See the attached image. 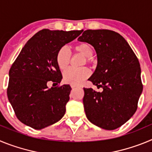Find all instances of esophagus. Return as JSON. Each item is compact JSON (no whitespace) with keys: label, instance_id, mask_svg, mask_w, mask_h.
I'll return each mask as SVG.
<instances>
[{"label":"esophagus","instance_id":"34e87169","mask_svg":"<svg viewBox=\"0 0 152 152\" xmlns=\"http://www.w3.org/2000/svg\"><path fill=\"white\" fill-rule=\"evenodd\" d=\"M77 88V86H75V85L72 86V88H73V89L74 88Z\"/></svg>","mask_w":152,"mask_h":152}]
</instances>
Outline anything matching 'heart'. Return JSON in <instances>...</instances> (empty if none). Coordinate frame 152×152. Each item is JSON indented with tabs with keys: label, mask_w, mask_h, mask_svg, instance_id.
Segmentation results:
<instances>
[{
	"label": "heart",
	"mask_w": 152,
	"mask_h": 152,
	"mask_svg": "<svg viewBox=\"0 0 152 152\" xmlns=\"http://www.w3.org/2000/svg\"><path fill=\"white\" fill-rule=\"evenodd\" d=\"M73 51L75 53L80 54L84 56L86 62L90 64L91 62V57L93 56L92 47L87 42H80L73 46ZM69 52L68 49L62 47L58 49L56 54V60L58 67L60 70L64 71L68 68L70 62ZM90 76V71L87 68H82L80 69H68L63 75L64 81L67 84L72 85H80Z\"/></svg>",
	"instance_id": "b5f03b06"
}]
</instances>
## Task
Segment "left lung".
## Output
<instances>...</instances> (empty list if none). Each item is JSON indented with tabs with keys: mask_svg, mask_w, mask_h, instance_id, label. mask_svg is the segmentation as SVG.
<instances>
[{
	"mask_svg": "<svg viewBox=\"0 0 152 152\" xmlns=\"http://www.w3.org/2000/svg\"><path fill=\"white\" fill-rule=\"evenodd\" d=\"M78 41L94 47L97 66L88 80L102 92L84 88L86 116L100 128L113 130L123 126L138 108L143 85L139 59L118 33L109 29H88Z\"/></svg>",
	"mask_w": 152,
	"mask_h": 152,
	"instance_id": "8db88e82",
	"label": "left lung"
}]
</instances>
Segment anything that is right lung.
Listing matches in <instances>:
<instances>
[{
  "instance_id": "add662e5",
  "label": "right lung",
  "mask_w": 152,
  "mask_h": 152,
  "mask_svg": "<svg viewBox=\"0 0 152 152\" xmlns=\"http://www.w3.org/2000/svg\"><path fill=\"white\" fill-rule=\"evenodd\" d=\"M82 30L44 29L28 40L9 71L7 96L17 119L35 129L59 121L65 113L72 88L60 84L62 75L56 63L58 49Z\"/></svg>"
}]
</instances>
